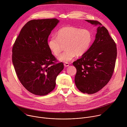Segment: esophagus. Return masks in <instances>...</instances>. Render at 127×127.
<instances>
[{
  "label": "esophagus",
  "instance_id": "esophagus-1",
  "mask_svg": "<svg viewBox=\"0 0 127 127\" xmlns=\"http://www.w3.org/2000/svg\"><path fill=\"white\" fill-rule=\"evenodd\" d=\"M64 65L65 67H68V66H69V63H67V62L64 63Z\"/></svg>",
  "mask_w": 127,
  "mask_h": 127
}]
</instances>
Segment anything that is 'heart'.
I'll list each match as a JSON object with an SVG mask.
<instances>
[{"label": "heart", "instance_id": "heart-1", "mask_svg": "<svg viewBox=\"0 0 127 127\" xmlns=\"http://www.w3.org/2000/svg\"><path fill=\"white\" fill-rule=\"evenodd\" d=\"M93 41V34L90 30L72 27H64L52 35L48 41V47L55 56H58L65 45V51L59 55L58 59L68 62L75 56H82L89 49Z\"/></svg>", "mask_w": 127, "mask_h": 127}]
</instances>
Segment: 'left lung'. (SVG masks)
<instances>
[{"label":"left lung","instance_id":"obj_1","mask_svg":"<svg viewBox=\"0 0 127 127\" xmlns=\"http://www.w3.org/2000/svg\"><path fill=\"white\" fill-rule=\"evenodd\" d=\"M99 25L95 39L81 58L73 63L77 72L75 83L84 94L97 93L109 82L113 74L117 56L116 43L107 30L96 21L86 20Z\"/></svg>","mask_w":127,"mask_h":127}]
</instances>
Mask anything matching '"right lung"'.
<instances>
[{
	"mask_svg": "<svg viewBox=\"0 0 127 127\" xmlns=\"http://www.w3.org/2000/svg\"><path fill=\"white\" fill-rule=\"evenodd\" d=\"M56 19L33 20L22 29L12 49V61L21 83L33 95H45L56 86L58 75L64 68L58 63L48 45Z\"/></svg>",
	"mask_w": 127,
	"mask_h": 127,
	"instance_id": "obj_1",
	"label": "right lung"
}]
</instances>
